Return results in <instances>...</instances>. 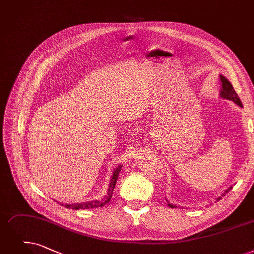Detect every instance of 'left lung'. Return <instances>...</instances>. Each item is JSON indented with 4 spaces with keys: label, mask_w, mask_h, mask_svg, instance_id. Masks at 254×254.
Instances as JSON below:
<instances>
[{
    "label": "left lung",
    "mask_w": 254,
    "mask_h": 254,
    "mask_svg": "<svg viewBox=\"0 0 254 254\" xmlns=\"http://www.w3.org/2000/svg\"><path fill=\"white\" fill-rule=\"evenodd\" d=\"M220 80H221V83H222V89H221V93H220V95H221L223 98H226V100L235 102L239 107H243V106H242V103L240 101V98H239L237 92L235 91L234 87H233V85L230 84V82L223 75H220ZM231 189H233V186H230L228 189H226L225 192L222 194V196H224L226 193H228ZM220 199H221V197H218L217 201H219ZM167 203H168L169 207H172V208L175 207V205L170 204L169 202H167Z\"/></svg>",
    "instance_id": "1"
}]
</instances>
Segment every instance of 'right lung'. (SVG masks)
<instances>
[{"mask_svg":"<svg viewBox=\"0 0 254 254\" xmlns=\"http://www.w3.org/2000/svg\"><path fill=\"white\" fill-rule=\"evenodd\" d=\"M121 167L123 165H118V166L114 169L113 173H112V178L111 181H110L109 184V189H108V193L107 195L103 198L101 200H94V201H90V202H82V203H74V204H65L64 206H66L67 208H72V209H86V208H94V207H100V206H104L107 202L110 201L113 194V190L115 188V184L118 178V174L121 170ZM63 205V204H61Z\"/></svg>","mask_w":254,"mask_h":254,"instance_id":"1","label":"right lung"}]
</instances>
